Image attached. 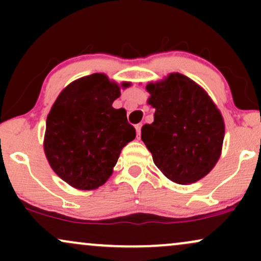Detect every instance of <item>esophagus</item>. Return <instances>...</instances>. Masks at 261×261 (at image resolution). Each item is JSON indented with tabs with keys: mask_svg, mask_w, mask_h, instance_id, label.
<instances>
[{
	"mask_svg": "<svg viewBox=\"0 0 261 261\" xmlns=\"http://www.w3.org/2000/svg\"><path fill=\"white\" fill-rule=\"evenodd\" d=\"M141 126H142L141 124H137L136 126H135V127H136V131H137V139H140V136H141Z\"/></svg>",
	"mask_w": 261,
	"mask_h": 261,
	"instance_id": "obj_1",
	"label": "esophagus"
}]
</instances>
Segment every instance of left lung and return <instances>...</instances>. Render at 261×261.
<instances>
[{"mask_svg":"<svg viewBox=\"0 0 261 261\" xmlns=\"http://www.w3.org/2000/svg\"><path fill=\"white\" fill-rule=\"evenodd\" d=\"M146 89L155 112L154 121L141 128V139L154 164L176 184L200 180L220 160L222 114L202 87L181 73L149 82Z\"/></svg>","mask_w":261,"mask_h":261,"instance_id":"obj_1","label":"left lung"}]
</instances>
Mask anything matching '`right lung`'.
<instances>
[{"mask_svg": "<svg viewBox=\"0 0 261 261\" xmlns=\"http://www.w3.org/2000/svg\"><path fill=\"white\" fill-rule=\"evenodd\" d=\"M120 86L107 74L93 73L62 89L46 118L44 152L54 172L79 190L101 187L121 149L136 137L125 109L113 108Z\"/></svg>", "mask_w": 261, "mask_h": 261, "instance_id": "1", "label": "right lung"}]
</instances>
